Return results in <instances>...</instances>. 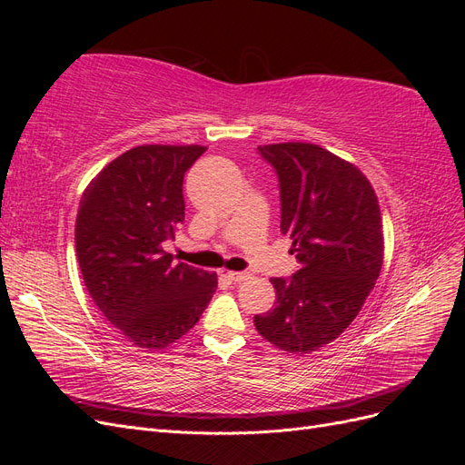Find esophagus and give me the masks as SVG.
Segmentation results:
<instances>
[{"instance_id":"34e87169","label":"esophagus","mask_w":465,"mask_h":465,"mask_svg":"<svg viewBox=\"0 0 465 465\" xmlns=\"http://www.w3.org/2000/svg\"><path fill=\"white\" fill-rule=\"evenodd\" d=\"M227 277L231 281H244L250 277V273L248 272H227Z\"/></svg>"}]
</instances>
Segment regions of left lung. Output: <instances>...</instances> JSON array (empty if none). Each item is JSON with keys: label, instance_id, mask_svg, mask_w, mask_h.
I'll use <instances>...</instances> for the list:
<instances>
[{"label": "left lung", "instance_id": "left-lung-1", "mask_svg": "<svg viewBox=\"0 0 465 465\" xmlns=\"http://www.w3.org/2000/svg\"><path fill=\"white\" fill-rule=\"evenodd\" d=\"M258 151L279 176L281 232L301 267L291 279H272L275 308L254 326L275 347L308 355L349 328L376 283L384 262L380 205L369 178L320 145Z\"/></svg>", "mask_w": 465, "mask_h": 465}]
</instances>
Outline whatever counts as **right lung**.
<instances>
[{
	"mask_svg": "<svg viewBox=\"0 0 465 465\" xmlns=\"http://www.w3.org/2000/svg\"><path fill=\"white\" fill-rule=\"evenodd\" d=\"M203 145H139L85 188L75 221L83 281L98 311L132 345L164 349L190 331L217 273L164 252L184 221V173Z\"/></svg>",
	"mask_w": 465,
	"mask_h": 465,
	"instance_id": "add662e5",
	"label": "right lung"
}]
</instances>
